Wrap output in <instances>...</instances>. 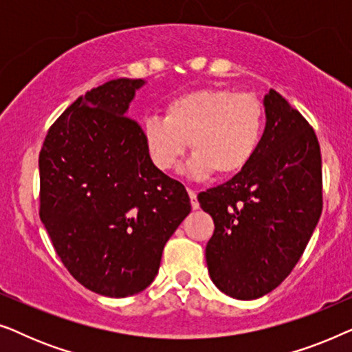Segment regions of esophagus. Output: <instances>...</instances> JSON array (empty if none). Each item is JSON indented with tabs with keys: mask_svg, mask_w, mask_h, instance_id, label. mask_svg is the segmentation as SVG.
I'll list each match as a JSON object with an SVG mask.
<instances>
[{
	"mask_svg": "<svg viewBox=\"0 0 352 352\" xmlns=\"http://www.w3.org/2000/svg\"><path fill=\"white\" fill-rule=\"evenodd\" d=\"M189 197H190L192 210H199V208H200V204H199V200H197V194H195V192L189 189Z\"/></svg>",
	"mask_w": 352,
	"mask_h": 352,
	"instance_id": "obj_1",
	"label": "esophagus"
}]
</instances>
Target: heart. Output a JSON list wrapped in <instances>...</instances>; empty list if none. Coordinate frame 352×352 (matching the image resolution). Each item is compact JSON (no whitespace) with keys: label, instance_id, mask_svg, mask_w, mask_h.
<instances>
[{"label":"heart","instance_id":"obj_1","mask_svg":"<svg viewBox=\"0 0 352 352\" xmlns=\"http://www.w3.org/2000/svg\"><path fill=\"white\" fill-rule=\"evenodd\" d=\"M264 124V107L254 94L204 88L173 98L163 118H147L142 139L162 171L175 170L190 142L194 155L184 173L204 181L214 173L234 176L243 171L259 151Z\"/></svg>","mask_w":352,"mask_h":352}]
</instances>
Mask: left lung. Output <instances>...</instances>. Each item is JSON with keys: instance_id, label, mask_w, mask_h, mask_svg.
Returning <instances> with one entry per match:
<instances>
[{"instance_id": "1", "label": "left lung", "mask_w": 352, "mask_h": 352, "mask_svg": "<svg viewBox=\"0 0 352 352\" xmlns=\"http://www.w3.org/2000/svg\"><path fill=\"white\" fill-rule=\"evenodd\" d=\"M266 128L252 163L201 192L214 232L205 256L226 295L256 300L300 261L322 213V158L314 129L277 91L264 96Z\"/></svg>"}]
</instances>
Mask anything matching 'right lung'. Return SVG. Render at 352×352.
I'll list each match as a JSON object with an SVG mask.
<instances>
[{
    "label": "right lung",
    "mask_w": 352,
    "mask_h": 352,
    "mask_svg": "<svg viewBox=\"0 0 352 352\" xmlns=\"http://www.w3.org/2000/svg\"><path fill=\"white\" fill-rule=\"evenodd\" d=\"M144 80L117 78L80 96L40 152V218L64 266L88 290L131 296L155 278L190 200L148 157L128 115Z\"/></svg>",
    "instance_id": "add662e5"
}]
</instances>
